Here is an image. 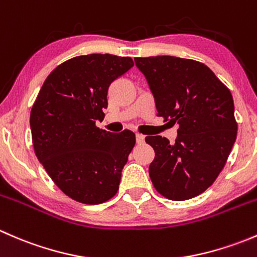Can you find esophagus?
<instances>
[{
	"label": "esophagus",
	"mask_w": 257,
	"mask_h": 257,
	"mask_svg": "<svg viewBox=\"0 0 257 257\" xmlns=\"http://www.w3.org/2000/svg\"><path fill=\"white\" fill-rule=\"evenodd\" d=\"M136 139H137V143L138 144L144 143V136H142V134H136Z\"/></svg>",
	"instance_id": "esophagus-1"
}]
</instances>
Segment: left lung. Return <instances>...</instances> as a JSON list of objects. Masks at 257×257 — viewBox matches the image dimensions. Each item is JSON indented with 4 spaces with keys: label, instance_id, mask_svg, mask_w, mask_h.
Returning a JSON list of instances; mask_svg holds the SVG:
<instances>
[{
    "label": "left lung",
    "instance_id": "8db88e82",
    "mask_svg": "<svg viewBox=\"0 0 257 257\" xmlns=\"http://www.w3.org/2000/svg\"><path fill=\"white\" fill-rule=\"evenodd\" d=\"M152 89L157 115L178 123L170 144L147 137L154 149L149 177L160 195L183 201L204 193L224 169L237 134L231 92L214 72L194 59L137 57Z\"/></svg>",
    "mask_w": 257,
    "mask_h": 257
}]
</instances>
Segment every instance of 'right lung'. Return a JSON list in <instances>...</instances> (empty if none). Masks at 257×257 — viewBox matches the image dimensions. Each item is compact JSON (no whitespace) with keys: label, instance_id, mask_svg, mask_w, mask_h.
<instances>
[{"label":"right lung","instance_id":"1","mask_svg":"<svg viewBox=\"0 0 257 257\" xmlns=\"http://www.w3.org/2000/svg\"><path fill=\"white\" fill-rule=\"evenodd\" d=\"M134 66L131 57L93 53L57 66L41 87L30 115L36 157L73 200L97 205L119 189L136 134L95 125L104 118L110 83Z\"/></svg>","mask_w":257,"mask_h":257}]
</instances>
